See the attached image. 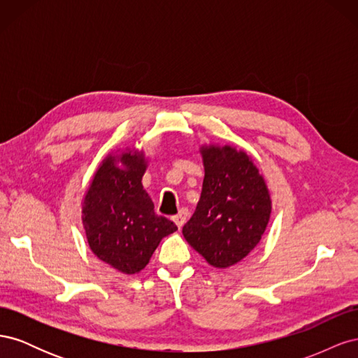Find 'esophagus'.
Segmentation results:
<instances>
[{"label": "esophagus", "mask_w": 358, "mask_h": 358, "mask_svg": "<svg viewBox=\"0 0 358 358\" xmlns=\"http://www.w3.org/2000/svg\"><path fill=\"white\" fill-rule=\"evenodd\" d=\"M171 220L179 227V229H182L183 224H185L188 220V209H180L175 216H171Z\"/></svg>", "instance_id": "esophagus-1"}]
</instances>
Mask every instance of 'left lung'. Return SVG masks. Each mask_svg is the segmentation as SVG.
<instances>
[{"mask_svg": "<svg viewBox=\"0 0 358 358\" xmlns=\"http://www.w3.org/2000/svg\"><path fill=\"white\" fill-rule=\"evenodd\" d=\"M204 179L185 241L216 268L234 266L262 241L272 213L263 175L245 150L203 145Z\"/></svg>", "mask_w": 358, "mask_h": 358, "instance_id": "8db88e82", "label": "left lung"}]
</instances>
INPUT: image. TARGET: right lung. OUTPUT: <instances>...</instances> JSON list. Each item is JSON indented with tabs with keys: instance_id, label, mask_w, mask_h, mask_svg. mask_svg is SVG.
Listing matches in <instances>:
<instances>
[{
	"instance_id": "right-lung-1",
	"label": "right lung",
	"mask_w": 358,
	"mask_h": 358,
	"mask_svg": "<svg viewBox=\"0 0 358 358\" xmlns=\"http://www.w3.org/2000/svg\"><path fill=\"white\" fill-rule=\"evenodd\" d=\"M146 167L143 150L127 148L109 154L82 201V224L91 251L125 275L143 270L162 237L178 230L154 212L142 185Z\"/></svg>"
}]
</instances>
